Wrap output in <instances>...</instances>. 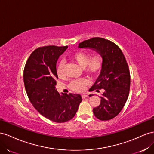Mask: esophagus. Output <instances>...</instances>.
Listing matches in <instances>:
<instances>
[{"label": "esophagus", "instance_id": "34e87169", "mask_svg": "<svg viewBox=\"0 0 154 154\" xmlns=\"http://www.w3.org/2000/svg\"><path fill=\"white\" fill-rule=\"evenodd\" d=\"M81 96H82V99H85V98L88 97V95H85V94H83V95H82Z\"/></svg>", "mask_w": 154, "mask_h": 154}]
</instances>
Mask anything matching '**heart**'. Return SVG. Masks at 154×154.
Listing matches in <instances>:
<instances>
[{"instance_id": "1", "label": "heart", "mask_w": 154, "mask_h": 154, "mask_svg": "<svg viewBox=\"0 0 154 154\" xmlns=\"http://www.w3.org/2000/svg\"><path fill=\"white\" fill-rule=\"evenodd\" d=\"M72 59L78 64L85 71L92 75H96L102 67V60L100 57L95 55L91 57L84 51H77L72 55ZM65 63L63 60H60L57 66V73L59 76H62L64 73ZM88 84V81L85 79L72 81L69 85L72 90L77 92H82L85 90L86 86Z\"/></svg>"}]
</instances>
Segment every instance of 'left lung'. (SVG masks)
<instances>
[{
	"label": "left lung",
	"instance_id": "left-lung-1",
	"mask_svg": "<svg viewBox=\"0 0 154 154\" xmlns=\"http://www.w3.org/2000/svg\"><path fill=\"white\" fill-rule=\"evenodd\" d=\"M78 48H89L101 56L100 75L90 90H104L100 104L93 109V112L100 120H110L120 113L129 95L130 74L125 56L116 44L100 37L83 41Z\"/></svg>",
	"mask_w": 154,
	"mask_h": 154
}]
</instances>
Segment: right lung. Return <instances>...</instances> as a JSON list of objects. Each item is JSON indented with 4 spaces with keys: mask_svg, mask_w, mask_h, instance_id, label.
<instances>
[{
    "mask_svg": "<svg viewBox=\"0 0 154 154\" xmlns=\"http://www.w3.org/2000/svg\"><path fill=\"white\" fill-rule=\"evenodd\" d=\"M67 48H38L30 55L24 70V86L31 103L42 116L55 122L71 120L82 101L81 95H60L55 88L58 79L56 64Z\"/></svg>",
    "mask_w": 154,
    "mask_h": 154,
    "instance_id": "obj_1",
    "label": "right lung"
}]
</instances>
